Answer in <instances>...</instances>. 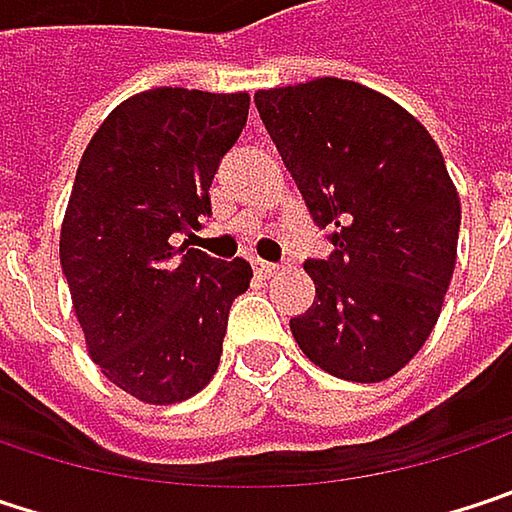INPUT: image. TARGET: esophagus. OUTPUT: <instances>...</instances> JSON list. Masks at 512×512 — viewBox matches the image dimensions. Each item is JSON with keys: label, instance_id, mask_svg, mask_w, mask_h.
<instances>
[{"label": "esophagus", "instance_id": "1", "mask_svg": "<svg viewBox=\"0 0 512 512\" xmlns=\"http://www.w3.org/2000/svg\"><path fill=\"white\" fill-rule=\"evenodd\" d=\"M252 266H255L257 275H263V278H272V275H275V272L281 269V266H275V263H269V260H260V257H257Z\"/></svg>", "mask_w": 512, "mask_h": 512}]
</instances>
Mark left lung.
<instances>
[{"label": "left lung", "instance_id": "8db88e82", "mask_svg": "<svg viewBox=\"0 0 512 512\" xmlns=\"http://www.w3.org/2000/svg\"><path fill=\"white\" fill-rule=\"evenodd\" d=\"M332 255L290 320L299 350L350 382H382L430 338L457 263L460 195L427 127L391 97L320 76L255 94Z\"/></svg>", "mask_w": 512, "mask_h": 512}]
</instances>
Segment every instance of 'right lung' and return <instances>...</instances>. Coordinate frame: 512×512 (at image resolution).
I'll return each mask as SVG.
<instances>
[{
    "instance_id": "add662e5",
    "label": "right lung",
    "mask_w": 512,
    "mask_h": 512,
    "mask_svg": "<svg viewBox=\"0 0 512 512\" xmlns=\"http://www.w3.org/2000/svg\"><path fill=\"white\" fill-rule=\"evenodd\" d=\"M249 118V94L151 88L91 136L61 222L73 314L100 373L142 403L198 394L216 373L243 257L174 246L210 213V183Z\"/></svg>"
}]
</instances>
